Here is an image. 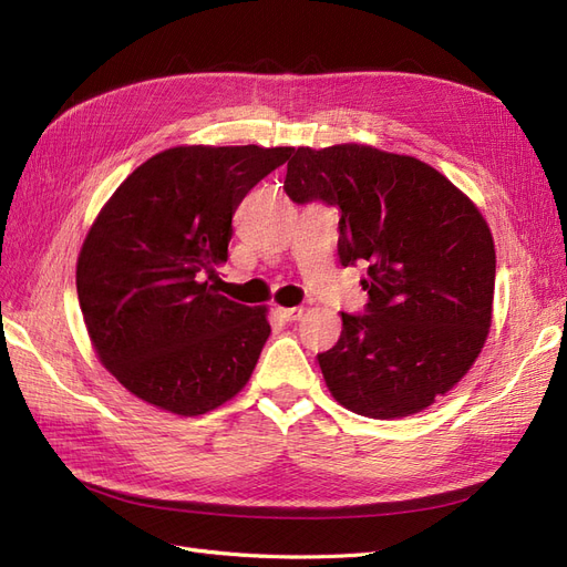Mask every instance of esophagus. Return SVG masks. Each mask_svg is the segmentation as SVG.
<instances>
[{
	"mask_svg": "<svg viewBox=\"0 0 567 567\" xmlns=\"http://www.w3.org/2000/svg\"><path fill=\"white\" fill-rule=\"evenodd\" d=\"M279 315L286 319V321H298L302 315H305V307H281Z\"/></svg>",
	"mask_w": 567,
	"mask_h": 567,
	"instance_id": "1",
	"label": "esophagus"
}]
</instances>
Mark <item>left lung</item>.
Returning <instances> with one entry per match:
<instances>
[{"mask_svg": "<svg viewBox=\"0 0 567 567\" xmlns=\"http://www.w3.org/2000/svg\"><path fill=\"white\" fill-rule=\"evenodd\" d=\"M284 188L336 205L340 265L367 267L364 315L342 312L317 354L333 398L369 419L431 406L487 340L496 255L483 215L435 167L359 144L293 148Z\"/></svg>", "mask_w": 567, "mask_h": 567, "instance_id": "1", "label": "left lung"}]
</instances>
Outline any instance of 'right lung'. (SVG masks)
Here are the masks:
<instances>
[{"label": "right lung", "mask_w": 567, "mask_h": 567, "mask_svg": "<svg viewBox=\"0 0 567 567\" xmlns=\"http://www.w3.org/2000/svg\"><path fill=\"white\" fill-rule=\"evenodd\" d=\"M293 148L177 146L117 186L78 257L92 346L136 398L198 416L231 400L271 333L265 307L217 293L231 217Z\"/></svg>", "instance_id": "obj_1"}]
</instances>
